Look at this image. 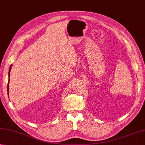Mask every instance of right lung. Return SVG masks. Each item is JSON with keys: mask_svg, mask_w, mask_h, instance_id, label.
<instances>
[{"mask_svg": "<svg viewBox=\"0 0 145 145\" xmlns=\"http://www.w3.org/2000/svg\"><path fill=\"white\" fill-rule=\"evenodd\" d=\"M11 67H12V65H10L9 71V77H10V69H11ZM7 93H8V95H9V83H8V84H7Z\"/></svg>", "mask_w": 145, "mask_h": 145, "instance_id": "obj_1", "label": "right lung"}]
</instances>
